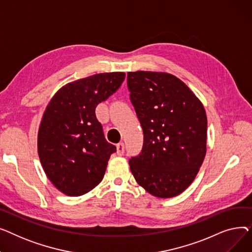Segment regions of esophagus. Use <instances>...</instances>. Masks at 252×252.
I'll use <instances>...</instances> for the list:
<instances>
[{"instance_id":"34e87169","label":"esophagus","mask_w":252,"mask_h":252,"mask_svg":"<svg viewBox=\"0 0 252 252\" xmlns=\"http://www.w3.org/2000/svg\"><path fill=\"white\" fill-rule=\"evenodd\" d=\"M116 149H117V155H123L125 152V144L123 142L118 143L116 145Z\"/></svg>"}]
</instances>
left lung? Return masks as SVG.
<instances>
[{"instance_id":"8db88e82","label":"left lung","mask_w":252,"mask_h":252,"mask_svg":"<svg viewBox=\"0 0 252 252\" xmlns=\"http://www.w3.org/2000/svg\"><path fill=\"white\" fill-rule=\"evenodd\" d=\"M126 84L144 134L141 153L128 160L131 174L156 197L177 196L190 186L206 153L203 105L169 73L128 72Z\"/></svg>"}]
</instances>
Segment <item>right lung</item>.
<instances>
[{
    "mask_svg": "<svg viewBox=\"0 0 252 252\" xmlns=\"http://www.w3.org/2000/svg\"><path fill=\"white\" fill-rule=\"evenodd\" d=\"M125 76L109 72L77 79L61 88L47 106L37 151L47 177L64 194L84 195L102 181L116 147L106 141L95 110Z\"/></svg>",
    "mask_w": 252,
    "mask_h": 252,
    "instance_id": "right-lung-1",
    "label": "right lung"
}]
</instances>
